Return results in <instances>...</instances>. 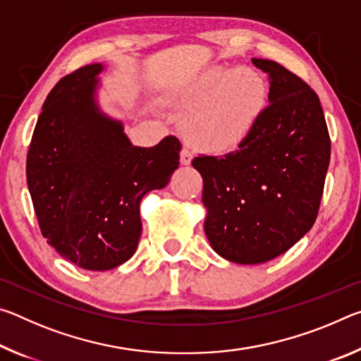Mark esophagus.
Segmentation results:
<instances>
[{"mask_svg": "<svg viewBox=\"0 0 361 361\" xmlns=\"http://www.w3.org/2000/svg\"><path fill=\"white\" fill-rule=\"evenodd\" d=\"M192 157H194L192 151L185 146V148H183L181 152H180V162L183 164V166H189V164H191V161H192Z\"/></svg>", "mask_w": 361, "mask_h": 361, "instance_id": "34e87169", "label": "esophagus"}]
</instances>
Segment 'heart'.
Masks as SVG:
<instances>
[{
  "label": "heart",
  "instance_id": "b5f03b06",
  "mask_svg": "<svg viewBox=\"0 0 361 361\" xmlns=\"http://www.w3.org/2000/svg\"><path fill=\"white\" fill-rule=\"evenodd\" d=\"M267 102V87L258 73L247 68H215L188 94L195 109L186 122V137L195 148L234 149L255 129Z\"/></svg>",
  "mask_w": 361,
  "mask_h": 361
}]
</instances>
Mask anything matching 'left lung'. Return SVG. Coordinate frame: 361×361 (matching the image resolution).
<instances>
[{"label":"left lung","instance_id":"obj_1","mask_svg":"<svg viewBox=\"0 0 361 361\" xmlns=\"http://www.w3.org/2000/svg\"><path fill=\"white\" fill-rule=\"evenodd\" d=\"M252 62L269 78V105L255 129L235 151L192 159L204 180L205 234L239 264L277 258L312 228L331 156L319 95L274 60Z\"/></svg>","mask_w":361,"mask_h":361}]
</instances>
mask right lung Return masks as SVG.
Wrapping results in <instances>:
<instances>
[{"instance_id": "right-lung-1", "label": "right lung", "mask_w": 361, "mask_h": 361, "mask_svg": "<svg viewBox=\"0 0 361 361\" xmlns=\"http://www.w3.org/2000/svg\"><path fill=\"white\" fill-rule=\"evenodd\" d=\"M100 63L54 85L27 154V185L41 234L60 256L89 271H108L135 253L140 200L180 166V140L133 146L121 122L94 100Z\"/></svg>"}]
</instances>
